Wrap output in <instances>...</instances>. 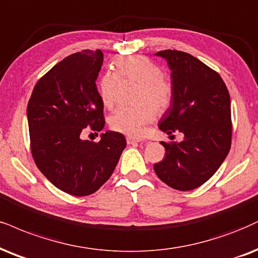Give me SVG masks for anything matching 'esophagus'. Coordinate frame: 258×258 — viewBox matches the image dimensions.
<instances>
[{"mask_svg": "<svg viewBox=\"0 0 258 258\" xmlns=\"http://www.w3.org/2000/svg\"><path fill=\"white\" fill-rule=\"evenodd\" d=\"M126 142L129 145H134V144H146V141L144 140L139 139V138H134V136H126Z\"/></svg>", "mask_w": 258, "mask_h": 258, "instance_id": "34e87169", "label": "esophagus"}]
</instances>
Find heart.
I'll list each match as a JSON object with an SVG mask.
<instances>
[{
	"label": "heart",
	"mask_w": 258,
	"mask_h": 258,
	"mask_svg": "<svg viewBox=\"0 0 258 258\" xmlns=\"http://www.w3.org/2000/svg\"><path fill=\"white\" fill-rule=\"evenodd\" d=\"M117 73L122 78H129L139 82L138 101H147L157 111H164L172 100V86L161 78V71L157 64L142 56H130L117 59L114 63ZM117 76L105 73L99 82L101 100L105 106L111 107L116 99ZM155 112L148 105L120 106L110 117L111 128L128 135H139L147 124L153 122Z\"/></svg>",
	"instance_id": "b5f03b06"
}]
</instances>
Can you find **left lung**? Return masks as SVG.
<instances>
[{"label":"left lung","mask_w":258,"mask_h":258,"mask_svg":"<svg viewBox=\"0 0 258 258\" xmlns=\"http://www.w3.org/2000/svg\"><path fill=\"white\" fill-rule=\"evenodd\" d=\"M155 56L166 61L173 91L159 129L184 136L179 142H160L166 154L154 171L168 186L187 191L206 183L230 152V94L220 75L190 53L165 50Z\"/></svg>","instance_id":"8db88e82"}]
</instances>
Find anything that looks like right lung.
I'll use <instances>...</instances> for the list:
<instances>
[{
	"label": "right lung",
	"instance_id": "1",
	"mask_svg": "<svg viewBox=\"0 0 258 258\" xmlns=\"http://www.w3.org/2000/svg\"><path fill=\"white\" fill-rule=\"evenodd\" d=\"M100 50L69 55L37 85L27 105L31 151L41 173L56 187L74 196L97 191L112 174L126 141L107 130L99 142L82 140L88 125H105L104 103L98 92L103 66Z\"/></svg>",
	"mask_w": 258,
	"mask_h": 258
}]
</instances>
